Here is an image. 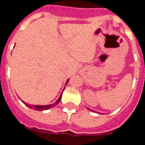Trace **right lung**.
I'll return each instance as SVG.
<instances>
[{
    "label": "right lung",
    "mask_w": 145,
    "mask_h": 145,
    "mask_svg": "<svg viewBox=\"0 0 145 145\" xmlns=\"http://www.w3.org/2000/svg\"><path fill=\"white\" fill-rule=\"evenodd\" d=\"M69 81V80H67L66 83H65V85L67 84V83ZM64 89H65V88H64ZM62 93V92H61ZM61 95H60V97L58 98V99L57 100V101L54 103H53V104H50V105H45V106H39V105H29L27 103H26L24 102H23L24 103L26 106H27L29 108L31 109H34V110H49V109L52 108V107H54V106H55L56 105H57L59 103V102L61 101Z\"/></svg>",
    "instance_id": "1"
}]
</instances>
